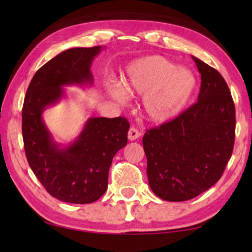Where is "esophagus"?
I'll list each match as a JSON object with an SVG mask.
<instances>
[{
    "label": "esophagus",
    "instance_id": "34e87169",
    "mask_svg": "<svg viewBox=\"0 0 252 252\" xmlns=\"http://www.w3.org/2000/svg\"><path fill=\"white\" fill-rule=\"evenodd\" d=\"M140 136H141V133H140L139 130H136L135 127H130L129 133H127V138H129L130 141H134V140H138Z\"/></svg>",
    "mask_w": 252,
    "mask_h": 252
}]
</instances>
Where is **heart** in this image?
I'll use <instances>...</instances> for the list:
<instances>
[{"label":"heart","instance_id":"heart-1","mask_svg":"<svg viewBox=\"0 0 252 252\" xmlns=\"http://www.w3.org/2000/svg\"><path fill=\"white\" fill-rule=\"evenodd\" d=\"M194 84L189 70L176 67L160 55H151L130 63L122 87L111 84L108 93L120 103L126 101V92L131 95H143L144 116L152 122L162 123L181 112L192 94Z\"/></svg>","mask_w":252,"mask_h":252}]
</instances>
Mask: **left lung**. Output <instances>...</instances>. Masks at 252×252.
Instances as JSON below:
<instances>
[{
  "label": "left lung",
  "mask_w": 252,
  "mask_h": 252,
  "mask_svg": "<svg viewBox=\"0 0 252 252\" xmlns=\"http://www.w3.org/2000/svg\"><path fill=\"white\" fill-rule=\"evenodd\" d=\"M201 74L198 101L173 120L147 130L142 143L149 186L167 201L201 194L222 176L232 155L236 110L218 71L192 57Z\"/></svg>",
  "instance_id": "8db88e82"
}]
</instances>
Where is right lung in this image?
Segmentation results:
<instances>
[{
  "label": "right lung",
  "instance_id": "1",
  "mask_svg": "<svg viewBox=\"0 0 252 252\" xmlns=\"http://www.w3.org/2000/svg\"><path fill=\"white\" fill-rule=\"evenodd\" d=\"M102 46L74 48L40 67L30 82L22 109L25 156L45 190L61 201H96L108 188L109 169L127 142L126 118H90L79 138L65 148L55 143L42 119L46 106L64 95V85L93 83L91 64Z\"/></svg>",
  "mask_w": 252,
  "mask_h": 252
}]
</instances>
